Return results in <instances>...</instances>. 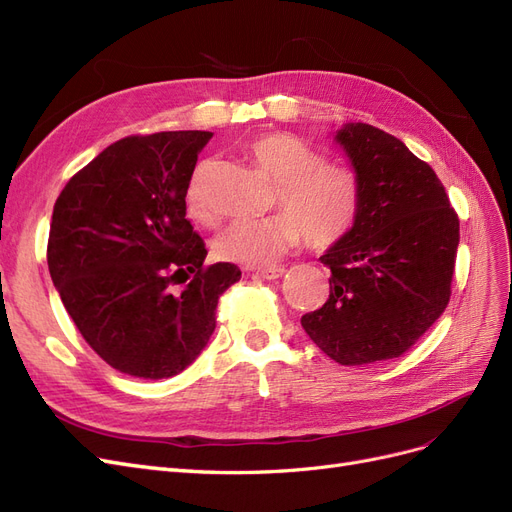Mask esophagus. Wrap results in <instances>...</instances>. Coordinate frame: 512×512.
Instances as JSON below:
<instances>
[{
    "label": "esophagus",
    "mask_w": 512,
    "mask_h": 512,
    "mask_svg": "<svg viewBox=\"0 0 512 512\" xmlns=\"http://www.w3.org/2000/svg\"><path fill=\"white\" fill-rule=\"evenodd\" d=\"M251 272H255L261 278H280L285 274V268L283 266H268V268H255Z\"/></svg>",
    "instance_id": "34e87169"
}]
</instances>
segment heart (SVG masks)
<instances>
[{
    "mask_svg": "<svg viewBox=\"0 0 512 512\" xmlns=\"http://www.w3.org/2000/svg\"><path fill=\"white\" fill-rule=\"evenodd\" d=\"M257 166L276 183L274 208L259 221H234L214 238V255L242 266H266L304 242L315 251L332 249L349 236L361 210L359 174L342 163H327L315 146L291 134H266L249 144ZM208 163L189 178L187 212L202 225L214 223L206 193Z\"/></svg>",
    "mask_w": 512,
    "mask_h": 512,
    "instance_id": "b5f03b06",
    "label": "heart"
}]
</instances>
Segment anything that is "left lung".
I'll return each mask as SVG.
<instances>
[{
    "instance_id": "obj_1",
    "label": "left lung",
    "mask_w": 512,
    "mask_h": 512,
    "mask_svg": "<svg viewBox=\"0 0 512 512\" xmlns=\"http://www.w3.org/2000/svg\"><path fill=\"white\" fill-rule=\"evenodd\" d=\"M361 178V210L349 236L321 263L329 298L302 317L340 366L404 355L451 298L459 219L436 172L387 131L349 123L336 131Z\"/></svg>"
}]
</instances>
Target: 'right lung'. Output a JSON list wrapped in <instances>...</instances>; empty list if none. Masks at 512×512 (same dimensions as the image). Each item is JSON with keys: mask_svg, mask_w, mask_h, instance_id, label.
Returning <instances> with one entry per match:
<instances>
[{"mask_svg": "<svg viewBox=\"0 0 512 512\" xmlns=\"http://www.w3.org/2000/svg\"><path fill=\"white\" fill-rule=\"evenodd\" d=\"M210 131L110 144L59 193L48 272L78 332L108 366L159 381L183 372L217 327L234 263L204 266L187 187Z\"/></svg>", "mask_w": 512, "mask_h": 512, "instance_id": "add662e5", "label": "right lung"}]
</instances>
